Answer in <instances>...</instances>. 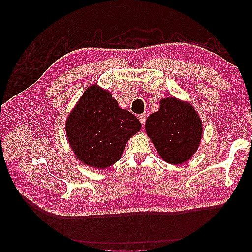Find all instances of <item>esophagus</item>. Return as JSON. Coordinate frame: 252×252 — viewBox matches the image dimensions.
<instances>
[{
	"instance_id": "obj_1",
	"label": "esophagus",
	"mask_w": 252,
	"mask_h": 252,
	"mask_svg": "<svg viewBox=\"0 0 252 252\" xmlns=\"http://www.w3.org/2000/svg\"><path fill=\"white\" fill-rule=\"evenodd\" d=\"M138 120L140 121V123L143 125L146 123V120H147V115L146 114H141V115H138Z\"/></svg>"
}]
</instances>
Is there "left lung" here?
I'll use <instances>...</instances> for the list:
<instances>
[{
    "label": "left lung",
    "instance_id": "8db88e82",
    "mask_svg": "<svg viewBox=\"0 0 252 252\" xmlns=\"http://www.w3.org/2000/svg\"><path fill=\"white\" fill-rule=\"evenodd\" d=\"M147 133L164 161L178 165L197 151L202 136V122L190 104L165 98L160 110L146 122Z\"/></svg>",
    "mask_w": 252,
    "mask_h": 252
}]
</instances>
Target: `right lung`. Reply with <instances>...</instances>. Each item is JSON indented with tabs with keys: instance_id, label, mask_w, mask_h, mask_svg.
<instances>
[{
	"instance_id": "1",
	"label": "right lung",
	"mask_w": 252,
	"mask_h": 252,
	"mask_svg": "<svg viewBox=\"0 0 252 252\" xmlns=\"http://www.w3.org/2000/svg\"><path fill=\"white\" fill-rule=\"evenodd\" d=\"M65 126L79 160L98 169L121 158L128 139L141 128L132 113L120 109L111 93L96 85L84 92Z\"/></svg>"
}]
</instances>
